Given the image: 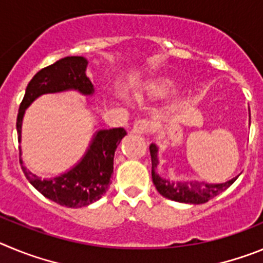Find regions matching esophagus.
I'll list each match as a JSON object with an SVG mask.
<instances>
[{
  "instance_id": "obj_1",
  "label": "esophagus",
  "mask_w": 263,
  "mask_h": 263,
  "mask_svg": "<svg viewBox=\"0 0 263 263\" xmlns=\"http://www.w3.org/2000/svg\"><path fill=\"white\" fill-rule=\"evenodd\" d=\"M153 124L151 120L146 119H139L134 123V127H132V132L136 135H145L148 134L151 129H152Z\"/></svg>"
}]
</instances>
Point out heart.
I'll use <instances>...</instances> for the list:
<instances>
[{"instance_id":"1","label":"heart","mask_w":263,"mask_h":263,"mask_svg":"<svg viewBox=\"0 0 263 263\" xmlns=\"http://www.w3.org/2000/svg\"><path fill=\"white\" fill-rule=\"evenodd\" d=\"M181 93V89L173 82L162 80V81L149 82L143 87V90L139 91V96L146 97L152 101H167V99L176 98Z\"/></svg>"}]
</instances>
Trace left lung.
Wrapping results in <instances>:
<instances>
[{
    "instance_id": "8db88e82",
    "label": "left lung",
    "mask_w": 263,
    "mask_h": 263,
    "mask_svg": "<svg viewBox=\"0 0 263 263\" xmlns=\"http://www.w3.org/2000/svg\"><path fill=\"white\" fill-rule=\"evenodd\" d=\"M149 151H151V157H152L153 183H155L156 189L161 195L170 200H174V202L187 203V204H202V203L208 202L210 199L219 195L220 193L227 190L238 178L237 176L224 182V183H207V182H199L195 181V179H193V181H186V179L172 181L169 178H162L157 172V165H160V158H158L160 148L155 143H152L149 145Z\"/></svg>"
}]
</instances>
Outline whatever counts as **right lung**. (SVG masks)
I'll return each instance as SVG.
<instances>
[{
	"label": "right lung",
	"instance_id": "obj_1",
	"mask_svg": "<svg viewBox=\"0 0 263 263\" xmlns=\"http://www.w3.org/2000/svg\"><path fill=\"white\" fill-rule=\"evenodd\" d=\"M89 61L82 56H68L49 67L39 70L28 82L16 118L18 141H22V123L25 112L35 99L44 94H56L74 90L90 97L94 86L86 74ZM124 128L98 129L94 132L86 152L77 164L67 172L51 178H42L23 165L22 151L20 161L28 182L42 195L52 202L69 208L89 205L102 198L111 183L114 173V155L120 140L126 136Z\"/></svg>",
	"mask_w": 263,
	"mask_h": 263
}]
</instances>
